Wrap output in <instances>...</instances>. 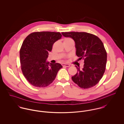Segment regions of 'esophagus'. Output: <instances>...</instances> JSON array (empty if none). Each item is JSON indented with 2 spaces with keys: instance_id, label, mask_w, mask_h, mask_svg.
<instances>
[{
  "instance_id": "obj_1",
  "label": "esophagus",
  "mask_w": 124,
  "mask_h": 124,
  "mask_svg": "<svg viewBox=\"0 0 124 124\" xmlns=\"http://www.w3.org/2000/svg\"><path fill=\"white\" fill-rule=\"evenodd\" d=\"M62 66H63V67H70V65L69 64H65V63H63V64H62Z\"/></svg>"
}]
</instances>
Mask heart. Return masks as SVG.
<instances>
[{"label":"heart","instance_id":"b5f03b06","mask_svg":"<svg viewBox=\"0 0 124 124\" xmlns=\"http://www.w3.org/2000/svg\"><path fill=\"white\" fill-rule=\"evenodd\" d=\"M65 40H67V41H72V40L70 39V38H66V39H65V40H64V41Z\"/></svg>","mask_w":124,"mask_h":124}]
</instances>
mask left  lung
Returning <instances> with one entry per match:
<instances>
[{"instance_id": "8db88e82", "label": "left lung", "mask_w": 124, "mask_h": 124, "mask_svg": "<svg viewBox=\"0 0 124 124\" xmlns=\"http://www.w3.org/2000/svg\"><path fill=\"white\" fill-rule=\"evenodd\" d=\"M74 40L76 55L84 60V68L75 65L77 72L71 79L81 88L88 89L97 85L106 70L107 53L101 40L96 36L85 32H62Z\"/></svg>"}]
</instances>
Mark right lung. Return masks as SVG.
<instances>
[{
  "label": "right lung",
  "instance_id": "right-lung-1",
  "mask_svg": "<svg viewBox=\"0 0 124 124\" xmlns=\"http://www.w3.org/2000/svg\"><path fill=\"white\" fill-rule=\"evenodd\" d=\"M62 36L60 32H34L23 41L19 51L21 69L33 86L47 87L53 82L58 71L62 67L60 63H49L46 61L54 43Z\"/></svg>",
  "mask_w": 124,
  "mask_h": 124
}]
</instances>
